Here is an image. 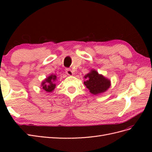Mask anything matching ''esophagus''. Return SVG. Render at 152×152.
Segmentation results:
<instances>
[{
	"instance_id": "34e87169",
	"label": "esophagus",
	"mask_w": 152,
	"mask_h": 152,
	"mask_svg": "<svg viewBox=\"0 0 152 152\" xmlns=\"http://www.w3.org/2000/svg\"><path fill=\"white\" fill-rule=\"evenodd\" d=\"M66 73L69 76H72V75H73V72H72V71L70 69H66Z\"/></svg>"
}]
</instances>
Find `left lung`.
I'll list each match as a JSON object with an SVG mask.
<instances>
[{
	"instance_id": "obj_1",
	"label": "left lung",
	"mask_w": 152,
	"mask_h": 152,
	"mask_svg": "<svg viewBox=\"0 0 152 152\" xmlns=\"http://www.w3.org/2000/svg\"><path fill=\"white\" fill-rule=\"evenodd\" d=\"M86 80L83 82L89 92L93 95H97L106 92L111 86V82L95 69H91L90 72L84 76Z\"/></svg>"
}]
</instances>
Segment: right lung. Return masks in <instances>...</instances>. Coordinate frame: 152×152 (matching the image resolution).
Here are the masks:
<instances>
[{"mask_svg": "<svg viewBox=\"0 0 152 152\" xmlns=\"http://www.w3.org/2000/svg\"><path fill=\"white\" fill-rule=\"evenodd\" d=\"M57 81V76L56 74H51L42 82L41 87L45 91L48 93L52 92L56 88V82Z\"/></svg>", "mask_w": 152, "mask_h": 152, "instance_id": "add662e5", "label": "right lung"}]
</instances>
